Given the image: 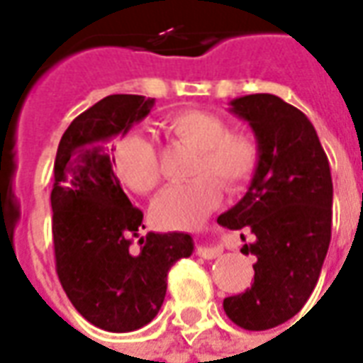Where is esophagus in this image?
Instances as JSON below:
<instances>
[{
  "mask_svg": "<svg viewBox=\"0 0 363 363\" xmlns=\"http://www.w3.org/2000/svg\"><path fill=\"white\" fill-rule=\"evenodd\" d=\"M196 252L202 259H218L223 251H221V247H216V245H200Z\"/></svg>",
  "mask_w": 363,
  "mask_h": 363,
  "instance_id": "34e87169",
  "label": "esophagus"
}]
</instances>
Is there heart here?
Returning <instances> with one entry per match:
<instances>
[{
  "label": "heart",
  "instance_id": "heart-1",
  "mask_svg": "<svg viewBox=\"0 0 363 363\" xmlns=\"http://www.w3.org/2000/svg\"><path fill=\"white\" fill-rule=\"evenodd\" d=\"M169 134L194 150L190 181L174 184L153 204V218L163 228H190L212 212L225 190L243 189L259 167L260 147L251 134L231 132L225 120L208 111H182L163 124ZM120 179L140 194H150L161 182L155 145L143 134H128L114 147Z\"/></svg>",
  "mask_w": 363,
  "mask_h": 363
}]
</instances>
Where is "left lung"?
Here are the masks:
<instances>
[{
	"mask_svg": "<svg viewBox=\"0 0 363 363\" xmlns=\"http://www.w3.org/2000/svg\"><path fill=\"white\" fill-rule=\"evenodd\" d=\"M229 104L249 122L260 159L245 196L218 218L223 228L251 229L255 241L241 251L257 257L251 288L225 297L223 309L245 330H267L296 317L317 286L330 243L333 179L319 135L299 108L270 93Z\"/></svg>",
	"mask_w": 363,
	"mask_h": 363,
	"instance_id": "8db88e82",
	"label": "left lung"
}]
</instances>
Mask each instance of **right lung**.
Returning <instances> with one entry per match:
<instances>
[{"mask_svg":"<svg viewBox=\"0 0 363 363\" xmlns=\"http://www.w3.org/2000/svg\"><path fill=\"white\" fill-rule=\"evenodd\" d=\"M155 99L108 95L62 135L54 161L52 235L60 284L91 325L130 333L157 315L167 274L194 251L189 233H153L114 174L108 142L143 120Z\"/></svg>","mask_w":363,"mask_h":363,"instance_id":"add662e5","label":"right lung"}]
</instances>
